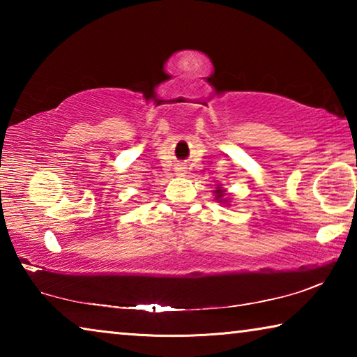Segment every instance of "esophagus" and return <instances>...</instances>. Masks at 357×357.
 I'll use <instances>...</instances> for the list:
<instances>
[{
    "instance_id": "34e87169",
    "label": "esophagus",
    "mask_w": 357,
    "mask_h": 357,
    "mask_svg": "<svg viewBox=\"0 0 357 357\" xmlns=\"http://www.w3.org/2000/svg\"><path fill=\"white\" fill-rule=\"evenodd\" d=\"M176 174H178V176H184V174H185V167L178 165L176 167Z\"/></svg>"
}]
</instances>
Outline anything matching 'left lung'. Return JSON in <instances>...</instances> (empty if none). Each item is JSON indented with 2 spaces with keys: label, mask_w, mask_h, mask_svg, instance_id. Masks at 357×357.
<instances>
[{
  "label": "left lung",
  "mask_w": 357,
  "mask_h": 357,
  "mask_svg": "<svg viewBox=\"0 0 357 357\" xmlns=\"http://www.w3.org/2000/svg\"><path fill=\"white\" fill-rule=\"evenodd\" d=\"M213 193H214V200L217 203H222V204H227V206H229V200H231V198H229V193H227L225 189H222V187L219 185V187H215V190H213Z\"/></svg>",
  "instance_id": "obj_1"
}]
</instances>
